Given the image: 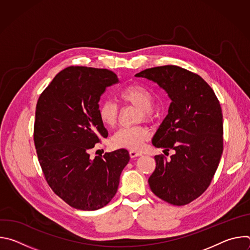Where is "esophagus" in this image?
<instances>
[{"instance_id": "esophagus-1", "label": "esophagus", "mask_w": 250, "mask_h": 250, "mask_svg": "<svg viewBox=\"0 0 250 250\" xmlns=\"http://www.w3.org/2000/svg\"><path fill=\"white\" fill-rule=\"evenodd\" d=\"M129 156L131 158H134V157H137V156H141V153L137 152V151H134V150H130L129 151Z\"/></svg>"}]
</instances>
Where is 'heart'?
<instances>
[{"label":"heart","instance_id":"b5f03b06","mask_svg":"<svg viewBox=\"0 0 250 250\" xmlns=\"http://www.w3.org/2000/svg\"><path fill=\"white\" fill-rule=\"evenodd\" d=\"M120 98L125 104H131L139 109L138 121H150L152 119L153 96L144 86L132 84L120 93ZM99 119L101 123L108 128L117 125L120 118V110L116 103L112 100H104L100 103L98 109ZM150 130L145 125H135L131 127L120 128L112 137V144L118 148H126L131 150L139 149L142 145L149 138Z\"/></svg>","mask_w":250,"mask_h":250}]
</instances>
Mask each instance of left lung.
Masks as SVG:
<instances>
[{"instance_id": "obj_1", "label": "left lung", "mask_w": 250, "mask_h": 250, "mask_svg": "<svg viewBox=\"0 0 250 250\" xmlns=\"http://www.w3.org/2000/svg\"><path fill=\"white\" fill-rule=\"evenodd\" d=\"M157 83L171 103L168 115L153 136L152 145L175 153L167 160L155 155L156 167L148 179L161 200L184 206L209 186L224 149L220 102L198 74L175 65L146 69L135 74Z\"/></svg>"}]
</instances>
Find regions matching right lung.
<instances>
[{
	"mask_svg": "<svg viewBox=\"0 0 250 250\" xmlns=\"http://www.w3.org/2000/svg\"><path fill=\"white\" fill-rule=\"evenodd\" d=\"M119 82L111 70L70 66L53 78L39 98L33 140L45 180L69 206L99 209L116 195L126 149L90 158L108 130L99 119L101 96Z\"/></svg>",
	"mask_w": 250,
	"mask_h": 250,
	"instance_id": "1",
	"label": "right lung"
}]
</instances>
